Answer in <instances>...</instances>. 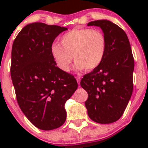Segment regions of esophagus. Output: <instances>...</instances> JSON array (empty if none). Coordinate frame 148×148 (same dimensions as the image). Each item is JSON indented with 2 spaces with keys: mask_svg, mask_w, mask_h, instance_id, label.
I'll return each instance as SVG.
<instances>
[{
  "mask_svg": "<svg viewBox=\"0 0 148 148\" xmlns=\"http://www.w3.org/2000/svg\"><path fill=\"white\" fill-rule=\"evenodd\" d=\"M75 78H76V81H77V82H78V84H80V82H81V78L79 76H75Z\"/></svg>",
  "mask_w": 148,
  "mask_h": 148,
  "instance_id": "34e87169",
  "label": "esophagus"
}]
</instances>
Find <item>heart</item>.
I'll return each instance as SVG.
<instances>
[{
    "label": "heart",
    "mask_w": 148,
    "mask_h": 148,
    "mask_svg": "<svg viewBox=\"0 0 148 148\" xmlns=\"http://www.w3.org/2000/svg\"><path fill=\"white\" fill-rule=\"evenodd\" d=\"M61 43L53 44L50 51L57 66L66 73L71 69L73 56L76 70H93L102 62L107 49L104 34L91 28L72 29L61 37Z\"/></svg>",
    "instance_id": "heart-1"
}]
</instances>
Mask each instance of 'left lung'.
Masks as SVG:
<instances>
[{
  "label": "left lung",
  "instance_id": "8db88e82",
  "mask_svg": "<svg viewBox=\"0 0 148 148\" xmlns=\"http://www.w3.org/2000/svg\"><path fill=\"white\" fill-rule=\"evenodd\" d=\"M87 26L102 29L107 49L102 62L81 81L88 93L85 106L92 121L110 124L121 118L133 92L132 49L125 31L113 22L98 20Z\"/></svg>",
  "mask_w": 148,
  "mask_h": 148
}]
</instances>
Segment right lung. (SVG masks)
<instances>
[{
	"label": "right lung",
	"instance_id": "add662e5",
	"mask_svg": "<svg viewBox=\"0 0 148 148\" xmlns=\"http://www.w3.org/2000/svg\"><path fill=\"white\" fill-rule=\"evenodd\" d=\"M66 27L36 22L23 27L12 48L11 78L17 101L32 125L50 130L65 122L64 105L78 87L75 78L56 66L51 54Z\"/></svg>",
	"mask_w": 148,
	"mask_h": 148
}]
</instances>
